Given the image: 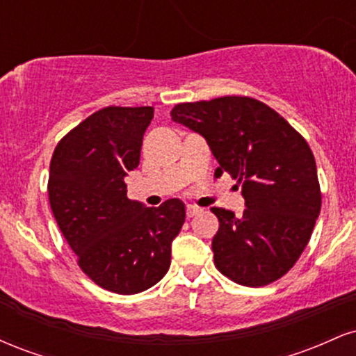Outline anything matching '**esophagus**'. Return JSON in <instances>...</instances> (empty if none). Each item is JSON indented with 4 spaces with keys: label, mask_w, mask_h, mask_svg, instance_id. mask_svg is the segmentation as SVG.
<instances>
[{
    "label": "esophagus",
    "mask_w": 356,
    "mask_h": 356,
    "mask_svg": "<svg viewBox=\"0 0 356 356\" xmlns=\"http://www.w3.org/2000/svg\"><path fill=\"white\" fill-rule=\"evenodd\" d=\"M199 212H202V209H201V207H197V206H191V204H189V206L186 207L187 218H194V216H197Z\"/></svg>",
    "instance_id": "34e87169"
}]
</instances>
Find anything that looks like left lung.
<instances>
[{"instance_id":"left-lung-1","label":"left lung","mask_w":356,"mask_h":356,"mask_svg":"<svg viewBox=\"0 0 356 356\" xmlns=\"http://www.w3.org/2000/svg\"><path fill=\"white\" fill-rule=\"evenodd\" d=\"M174 122L199 132L219 167L243 187L246 209L212 207L219 231L214 264L243 286H266L289 271L305 251L320 216L316 162L305 137L276 110L251 97L177 104Z\"/></svg>"}]
</instances>
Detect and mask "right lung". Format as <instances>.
<instances>
[{"instance_id": "right-lung-1", "label": "right lung", "mask_w": 356, "mask_h": 356, "mask_svg": "<svg viewBox=\"0 0 356 356\" xmlns=\"http://www.w3.org/2000/svg\"><path fill=\"white\" fill-rule=\"evenodd\" d=\"M154 107H110L80 122L51 155L48 199L81 271L100 288L136 295L162 280L186 220L179 199L159 207L127 197Z\"/></svg>"}]
</instances>
